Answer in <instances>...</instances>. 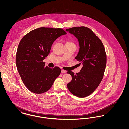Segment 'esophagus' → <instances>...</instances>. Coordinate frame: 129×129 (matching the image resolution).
<instances>
[{
	"label": "esophagus",
	"instance_id": "34e87169",
	"mask_svg": "<svg viewBox=\"0 0 129 129\" xmlns=\"http://www.w3.org/2000/svg\"><path fill=\"white\" fill-rule=\"evenodd\" d=\"M66 73V71L64 70H61V73L62 74H64V73Z\"/></svg>",
	"mask_w": 129,
	"mask_h": 129
}]
</instances>
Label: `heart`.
<instances>
[{
	"mask_svg": "<svg viewBox=\"0 0 129 129\" xmlns=\"http://www.w3.org/2000/svg\"><path fill=\"white\" fill-rule=\"evenodd\" d=\"M67 43H72V44H74V43H72V42H67Z\"/></svg>",
	"mask_w": 129,
	"mask_h": 129,
	"instance_id": "heart-1",
	"label": "heart"
}]
</instances>
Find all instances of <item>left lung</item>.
<instances>
[{"instance_id":"8db88e82","label":"left lung","mask_w":129,"mask_h":129,"mask_svg":"<svg viewBox=\"0 0 129 129\" xmlns=\"http://www.w3.org/2000/svg\"><path fill=\"white\" fill-rule=\"evenodd\" d=\"M66 31L73 34L79 44V50L75 59L82 64L80 72L71 75L72 80L67 85L69 90L75 96L87 97L97 88L102 80L106 64L104 46L100 39L90 29L74 27Z\"/></svg>"}]
</instances>
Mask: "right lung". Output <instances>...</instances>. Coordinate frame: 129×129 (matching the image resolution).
<instances>
[{
  "label": "right lung",
  "instance_id": "right-lung-1",
  "mask_svg": "<svg viewBox=\"0 0 129 129\" xmlns=\"http://www.w3.org/2000/svg\"><path fill=\"white\" fill-rule=\"evenodd\" d=\"M66 32L61 28L40 27L21 39L16 55V64L24 84L31 92L47 91L61 73L58 67L50 68L43 61L50 53L52 44Z\"/></svg>",
  "mask_w": 129,
  "mask_h": 129
}]
</instances>
